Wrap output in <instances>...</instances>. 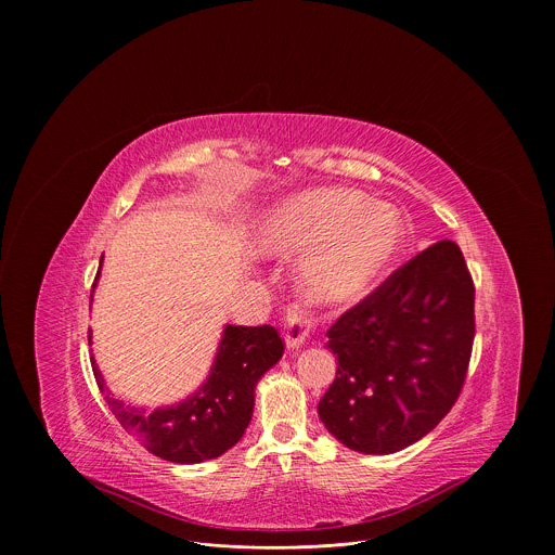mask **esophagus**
<instances>
[{
	"mask_svg": "<svg viewBox=\"0 0 555 555\" xmlns=\"http://www.w3.org/2000/svg\"><path fill=\"white\" fill-rule=\"evenodd\" d=\"M283 330H285V345H287V349H298L305 343V338L309 334V323H307L305 315L298 311V305L287 315Z\"/></svg>",
	"mask_w": 555,
	"mask_h": 555,
	"instance_id": "esophagus-1",
	"label": "esophagus"
}]
</instances>
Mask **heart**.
<instances>
[{
  "label": "heart",
  "mask_w": 555,
  "mask_h": 555,
  "mask_svg": "<svg viewBox=\"0 0 555 555\" xmlns=\"http://www.w3.org/2000/svg\"><path fill=\"white\" fill-rule=\"evenodd\" d=\"M402 230L398 210L388 204L347 189H323L281 204L263 223L261 242L281 255L311 250L300 270L307 294L340 302L362 294L386 268Z\"/></svg>",
  "instance_id": "1"
}]
</instances>
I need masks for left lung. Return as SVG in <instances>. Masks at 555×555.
<instances>
[{
	"instance_id": "8db88e82",
	"label": "left lung",
	"mask_w": 555,
	"mask_h": 555,
	"mask_svg": "<svg viewBox=\"0 0 555 555\" xmlns=\"http://www.w3.org/2000/svg\"><path fill=\"white\" fill-rule=\"evenodd\" d=\"M338 360L319 415L347 448L390 454L426 437L461 395L474 343V283L454 242L395 270L327 332Z\"/></svg>"
}]
</instances>
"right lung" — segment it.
I'll use <instances>...</instances> for the list:
<instances>
[{"label": "right lung", "mask_w": 555, "mask_h": 555, "mask_svg": "<svg viewBox=\"0 0 555 555\" xmlns=\"http://www.w3.org/2000/svg\"><path fill=\"white\" fill-rule=\"evenodd\" d=\"M99 274L101 270L92 294ZM283 351L285 345L270 325H225L206 382L180 404L155 411L116 400L94 358L92 371L116 420L151 454L171 463H202L221 456L244 437L253 420L257 382L281 360Z\"/></svg>", "instance_id": "right-lung-1"}]
</instances>
